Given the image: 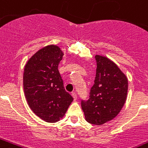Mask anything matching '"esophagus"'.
Instances as JSON below:
<instances>
[{"instance_id":"esophagus-1","label":"esophagus","mask_w":148,"mask_h":148,"mask_svg":"<svg viewBox=\"0 0 148 148\" xmlns=\"http://www.w3.org/2000/svg\"><path fill=\"white\" fill-rule=\"evenodd\" d=\"M72 96H73V98H74V101H76V100H77V95H76L75 93H72Z\"/></svg>"}]
</instances>
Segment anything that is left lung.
I'll return each instance as SVG.
<instances>
[{"label": "left lung", "instance_id": "obj_1", "mask_svg": "<svg viewBox=\"0 0 148 148\" xmlns=\"http://www.w3.org/2000/svg\"><path fill=\"white\" fill-rule=\"evenodd\" d=\"M97 62L95 83L87 101L81 106L88 123L103 125L118 115L124 106L127 95L128 80L113 61L95 55Z\"/></svg>", "mask_w": 148, "mask_h": 148}]
</instances>
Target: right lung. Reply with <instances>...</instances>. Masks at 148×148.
Here are the masks:
<instances>
[{
	"mask_svg": "<svg viewBox=\"0 0 148 148\" xmlns=\"http://www.w3.org/2000/svg\"><path fill=\"white\" fill-rule=\"evenodd\" d=\"M63 54L59 46L46 45L35 53L24 68L23 87L28 105L47 123L62 119L74 100L65 90L58 71Z\"/></svg>",
	"mask_w": 148,
	"mask_h": 148,
	"instance_id": "obj_1",
	"label": "right lung"
}]
</instances>
